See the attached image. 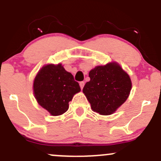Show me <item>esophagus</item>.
I'll use <instances>...</instances> for the list:
<instances>
[{"label": "esophagus", "instance_id": "esophagus-1", "mask_svg": "<svg viewBox=\"0 0 161 161\" xmlns=\"http://www.w3.org/2000/svg\"><path fill=\"white\" fill-rule=\"evenodd\" d=\"M84 86V81H80V86L81 89H83Z\"/></svg>", "mask_w": 161, "mask_h": 161}]
</instances>
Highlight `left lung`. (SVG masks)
Returning a JSON list of instances; mask_svg holds the SVG:
<instances>
[{"mask_svg":"<svg viewBox=\"0 0 161 161\" xmlns=\"http://www.w3.org/2000/svg\"><path fill=\"white\" fill-rule=\"evenodd\" d=\"M89 77L83 92L96 113L113 114L129 97L131 79L116 63L97 66L90 71Z\"/></svg>","mask_w":161,"mask_h":161,"instance_id":"left-lung-1","label":"left lung"}]
</instances>
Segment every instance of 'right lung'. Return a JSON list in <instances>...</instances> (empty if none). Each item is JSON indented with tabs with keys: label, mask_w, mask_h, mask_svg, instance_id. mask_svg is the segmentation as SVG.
I'll return each instance as SVG.
<instances>
[{
	"label": "right lung",
	"mask_w": 161,
	"mask_h": 161,
	"mask_svg": "<svg viewBox=\"0 0 161 161\" xmlns=\"http://www.w3.org/2000/svg\"><path fill=\"white\" fill-rule=\"evenodd\" d=\"M33 91L38 103L52 115H59L68 109V103L80 91L73 75L61 64H48L38 72L33 83Z\"/></svg>",
	"instance_id": "1"
}]
</instances>
